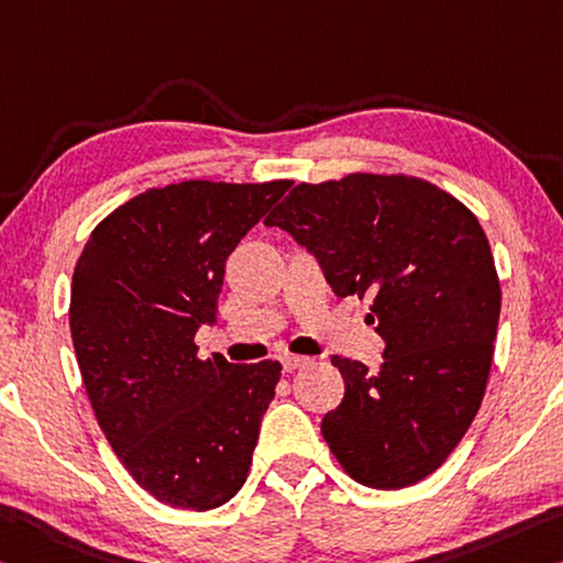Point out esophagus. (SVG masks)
<instances>
[{
	"mask_svg": "<svg viewBox=\"0 0 563 563\" xmlns=\"http://www.w3.org/2000/svg\"><path fill=\"white\" fill-rule=\"evenodd\" d=\"M308 363H310V358H306V355H283V358H280L283 371H288V373L298 371V368H302V365H308Z\"/></svg>",
	"mask_w": 563,
	"mask_h": 563,
	"instance_id": "34e87169",
	"label": "esophagus"
}]
</instances>
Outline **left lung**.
Segmentation results:
<instances>
[{"mask_svg":"<svg viewBox=\"0 0 563 563\" xmlns=\"http://www.w3.org/2000/svg\"><path fill=\"white\" fill-rule=\"evenodd\" d=\"M316 255L338 298H371L386 341L378 373L333 355L345 396L320 431L345 474L406 488L433 474L484 400L501 313L474 212L408 175L300 183L265 218Z\"/></svg>","mask_w":563,"mask_h":563,"instance_id":"obj_1","label":"left lung"}]
</instances>
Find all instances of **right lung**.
Instances as JSON below:
<instances>
[{
  "mask_svg": "<svg viewBox=\"0 0 563 563\" xmlns=\"http://www.w3.org/2000/svg\"><path fill=\"white\" fill-rule=\"evenodd\" d=\"M290 180H187L137 195L92 230L69 328L97 423L157 501L210 511L245 484L280 363L198 358L228 255Z\"/></svg>",
  "mask_w": 563,
  "mask_h": 563,
  "instance_id": "right-lung-1",
  "label": "right lung"
}]
</instances>
